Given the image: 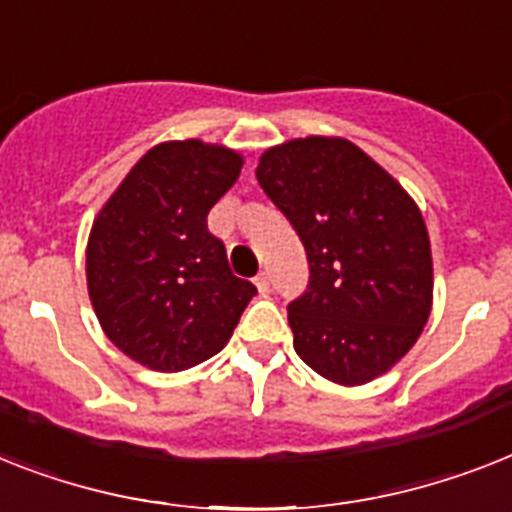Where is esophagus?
Wrapping results in <instances>:
<instances>
[{"instance_id": "1", "label": "esophagus", "mask_w": 512, "mask_h": 512, "mask_svg": "<svg viewBox=\"0 0 512 512\" xmlns=\"http://www.w3.org/2000/svg\"><path fill=\"white\" fill-rule=\"evenodd\" d=\"M255 286H257V292H260V294H268L270 292V276H268V273H265V270H263V273H260V276L255 278Z\"/></svg>"}]
</instances>
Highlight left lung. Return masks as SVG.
<instances>
[{"mask_svg": "<svg viewBox=\"0 0 512 512\" xmlns=\"http://www.w3.org/2000/svg\"><path fill=\"white\" fill-rule=\"evenodd\" d=\"M257 181L305 244L307 292L286 307L318 376L368 384L418 342L434 305L426 220L397 178L344 136L265 149Z\"/></svg>", "mask_w": 512, "mask_h": 512, "instance_id": "1", "label": "left lung"}]
</instances>
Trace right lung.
<instances>
[{
    "label": "right lung",
    "instance_id": "add662e5",
    "mask_svg": "<svg viewBox=\"0 0 512 512\" xmlns=\"http://www.w3.org/2000/svg\"><path fill=\"white\" fill-rule=\"evenodd\" d=\"M244 155L202 139L160 141L99 207L86 286L105 336L149 371L218 355L255 284L234 276L207 213L236 184Z\"/></svg>",
    "mask_w": 512,
    "mask_h": 512
}]
</instances>
